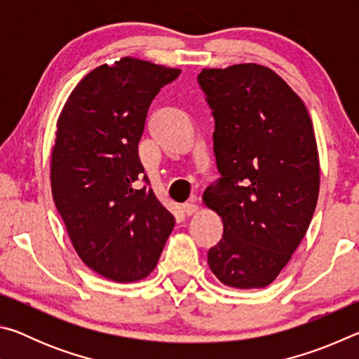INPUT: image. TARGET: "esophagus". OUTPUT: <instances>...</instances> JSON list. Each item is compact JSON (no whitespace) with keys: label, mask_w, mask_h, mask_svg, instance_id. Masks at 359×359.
I'll return each mask as SVG.
<instances>
[{"label":"esophagus","mask_w":359,"mask_h":359,"mask_svg":"<svg viewBox=\"0 0 359 359\" xmlns=\"http://www.w3.org/2000/svg\"><path fill=\"white\" fill-rule=\"evenodd\" d=\"M182 212H184V214H185L187 217L196 214V212H198V204L194 203V201L187 203V204L182 205Z\"/></svg>","instance_id":"esophagus-1"}]
</instances>
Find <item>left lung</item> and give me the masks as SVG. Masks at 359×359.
<instances>
[{
  "label": "left lung",
  "mask_w": 359,
  "mask_h": 359,
  "mask_svg": "<svg viewBox=\"0 0 359 359\" xmlns=\"http://www.w3.org/2000/svg\"><path fill=\"white\" fill-rule=\"evenodd\" d=\"M198 82L215 120L222 174L203 194L223 222L208 263L228 287L264 288L287 266L317 208L320 161L311 115L280 76L257 63L203 69Z\"/></svg>",
  "instance_id": "8db88e82"
}]
</instances>
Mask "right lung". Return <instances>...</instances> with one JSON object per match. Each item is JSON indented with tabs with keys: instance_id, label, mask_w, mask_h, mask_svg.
I'll list each match as a JSON object with an SVG mask.
<instances>
[{
	"instance_id": "right-lung-1",
	"label": "right lung",
	"mask_w": 359,
	"mask_h": 359,
	"mask_svg": "<svg viewBox=\"0 0 359 359\" xmlns=\"http://www.w3.org/2000/svg\"><path fill=\"white\" fill-rule=\"evenodd\" d=\"M180 69L125 57L88 72L66 100L52 150V196L72 247L90 269L118 283L155 269L174 217L139 187L137 144L149 107Z\"/></svg>"
}]
</instances>
